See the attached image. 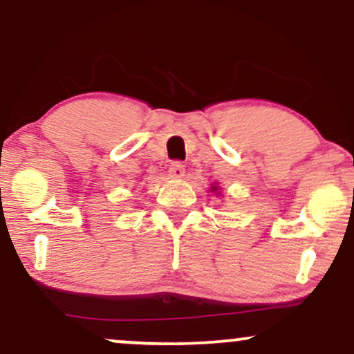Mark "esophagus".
Listing matches in <instances>:
<instances>
[{
  "mask_svg": "<svg viewBox=\"0 0 354 354\" xmlns=\"http://www.w3.org/2000/svg\"><path fill=\"white\" fill-rule=\"evenodd\" d=\"M169 176L172 178H184L185 176V167L180 162H174L169 169Z\"/></svg>",
  "mask_w": 354,
  "mask_h": 354,
  "instance_id": "1",
  "label": "esophagus"
}]
</instances>
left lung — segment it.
<instances>
[{"label": "left lung", "mask_w": 354, "mask_h": 354, "mask_svg": "<svg viewBox=\"0 0 354 354\" xmlns=\"http://www.w3.org/2000/svg\"><path fill=\"white\" fill-rule=\"evenodd\" d=\"M210 192L216 194V196H221V189H219V185L216 184V182H214V184H210Z\"/></svg>", "instance_id": "obj_1"}]
</instances>
